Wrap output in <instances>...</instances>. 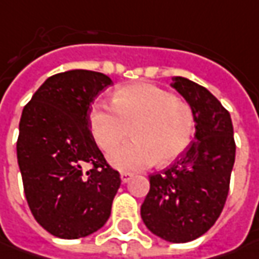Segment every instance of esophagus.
I'll list each match as a JSON object with an SVG mask.
<instances>
[{
  "mask_svg": "<svg viewBox=\"0 0 259 259\" xmlns=\"http://www.w3.org/2000/svg\"><path fill=\"white\" fill-rule=\"evenodd\" d=\"M132 176H133V175L129 174V172H121V174H120L121 182H123V183H127V182H129V181H130V179H132Z\"/></svg>",
  "mask_w": 259,
  "mask_h": 259,
  "instance_id": "obj_1",
  "label": "esophagus"
}]
</instances>
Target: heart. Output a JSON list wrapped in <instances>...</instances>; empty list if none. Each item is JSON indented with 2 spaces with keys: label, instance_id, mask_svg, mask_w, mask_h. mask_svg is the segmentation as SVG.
I'll return each mask as SVG.
<instances>
[{
  "label": "heart",
  "instance_id": "heart-1",
  "mask_svg": "<svg viewBox=\"0 0 259 259\" xmlns=\"http://www.w3.org/2000/svg\"><path fill=\"white\" fill-rule=\"evenodd\" d=\"M90 129L102 150H112L129 136L135 142L114 149L109 160L121 170H142L159 160L167 165L189 147L195 129L191 104L149 83L123 85L113 104L99 103L90 112Z\"/></svg>",
  "mask_w": 259,
  "mask_h": 259
}]
</instances>
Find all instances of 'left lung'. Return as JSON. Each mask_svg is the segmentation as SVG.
<instances>
[{
	"label": "left lung",
	"instance_id": "8db88e82",
	"mask_svg": "<svg viewBox=\"0 0 259 259\" xmlns=\"http://www.w3.org/2000/svg\"><path fill=\"white\" fill-rule=\"evenodd\" d=\"M172 87L191 104L196 132L182 156L149 176L140 215L150 232L169 242H189L217 222L225 206L235 162L232 120L205 87L174 77Z\"/></svg>",
	"mask_w": 259,
	"mask_h": 259
}]
</instances>
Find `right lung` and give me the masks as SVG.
<instances>
[{
    "label": "right lung",
    "instance_id": "right-lung-1",
    "mask_svg": "<svg viewBox=\"0 0 259 259\" xmlns=\"http://www.w3.org/2000/svg\"><path fill=\"white\" fill-rule=\"evenodd\" d=\"M110 84V77L97 71L58 73L24 107L17 140L24 193L32 217L51 235L83 238L110 217L120 174L106 162L90 130V106Z\"/></svg>",
    "mask_w": 259,
    "mask_h": 259
}]
</instances>
